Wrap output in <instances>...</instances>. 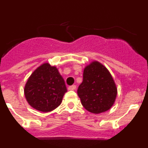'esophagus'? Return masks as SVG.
I'll return each instance as SVG.
<instances>
[{"label": "esophagus", "instance_id": "obj_1", "mask_svg": "<svg viewBox=\"0 0 148 148\" xmlns=\"http://www.w3.org/2000/svg\"><path fill=\"white\" fill-rule=\"evenodd\" d=\"M75 89H76V86L75 85H72L68 87V90H75Z\"/></svg>", "mask_w": 148, "mask_h": 148}]
</instances>
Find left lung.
<instances>
[{
  "mask_svg": "<svg viewBox=\"0 0 148 148\" xmlns=\"http://www.w3.org/2000/svg\"><path fill=\"white\" fill-rule=\"evenodd\" d=\"M77 92L84 108L99 114L113 107L118 91L107 67L98 61H92L84 69L83 82Z\"/></svg>",
  "mask_w": 148,
  "mask_h": 148,
  "instance_id": "1",
  "label": "left lung"
}]
</instances>
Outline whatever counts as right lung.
<instances>
[{
    "instance_id": "obj_1",
    "label": "right lung",
    "mask_w": 148,
    "mask_h": 148,
    "mask_svg": "<svg viewBox=\"0 0 148 148\" xmlns=\"http://www.w3.org/2000/svg\"><path fill=\"white\" fill-rule=\"evenodd\" d=\"M23 91L26 100L32 108L47 113L61 104L67 89L58 68L45 62L30 75Z\"/></svg>"
}]
</instances>
